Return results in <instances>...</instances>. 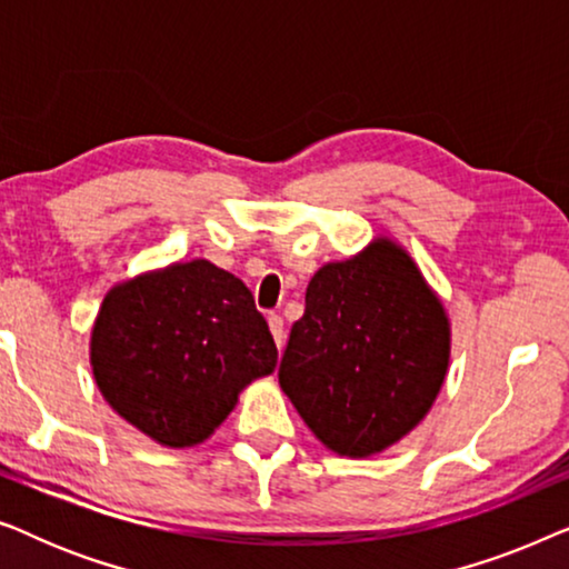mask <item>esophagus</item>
Segmentation results:
<instances>
[{
    "instance_id": "34e87169",
    "label": "esophagus",
    "mask_w": 569,
    "mask_h": 569,
    "mask_svg": "<svg viewBox=\"0 0 569 569\" xmlns=\"http://www.w3.org/2000/svg\"><path fill=\"white\" fill-rule=\"evenodd\" d=\"M269 329H271V337H274V341H277V349L282 352V347H284V321L279 316L271 313L269 316Z\"/></svg>"
}]
</instances>
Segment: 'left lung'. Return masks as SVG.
Masks as SVG:
<instances>
[{"instance_id": "left-lung-1", "label": "left lung", "mask_w": 569, "mask_h": 569, "mask_svg": "<svg viewBox=\"0 0 569 569\" xmlns=\"http://www.w3.org/2000/svg\"><path fill=\"white\" fill-rule=\"evenodd\" d=\"M450 360L446 308L411 256L376 238L308 282L279 386L339 456L383 453L422 422Z\"/></svg>"}]
</instances>
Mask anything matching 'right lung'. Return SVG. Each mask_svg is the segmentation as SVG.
Returning a JSON list of instances; mask_svg holds the SVG:
<instances>
[{
    "mask_svg": "<svg viewBox=\"0 0 569 569\" xmlns=\"http://www.w3.org/2000/svg\"><path fill=\"white\" fill-rule=\"evenodd\" d=\"M90 365L116 415L160 446L191 448L228 419L251 380L274 372L277 347L251 290L193 259L106 295Z\"/></svg>",
    "mask_w": 569,
    "mask_h": 569,
    "instance_id": "obj_1",
    "label": "right lung"
}]
</instances>
